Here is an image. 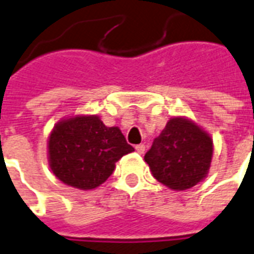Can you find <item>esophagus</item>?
Returning a JSON list of instances; mask_svg holds the SVG:
<instances>
[{"mask_svg": "<svg viewBox=\"0 0 254 254\" xmlns=\"http://www.w3.org/2000/svg\"><path fill=\"white\" fill-rule=\"evenodd\" d=\"M135 150H137V152H139V154H143V152H145V150H146V146L145 145H137L135 146Z\"/></svg>", "mask_w": 254, "mask_h": 254, "instance_id": "1", "label": "esophagus"}]
</instances>
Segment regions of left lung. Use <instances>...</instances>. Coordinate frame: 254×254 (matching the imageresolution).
Segmentation results:
<instances>
[{
	"mask_svg": "<svg viewBox=\"0 0 254 254\" xmlns=\"http://www.w3.org/2000/svg\"><path fill=\"white\" fill-rule=\"evenodd\" d=\"M213 158V141L190 120L174 117L146 152L145 162L163 185L185 190L207 175Z\"/></svg>",
	"mask_w": 254,
	"mask_h": 254,
	"instance_id": "left-lung-1",
	"label": "left lung"
}]
</instances>
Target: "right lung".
<instances>
[{
	"label": "right lung",
	"mask_w": 254,
	"mask_h": 254,
	"mask_svg": "<svg viewBox=\"0 0 254 254\" xmlns=\"http://www.w3.org/2000/svg\"><path fill=\"white\" fill-rule=\"evenodd\" d=\"M134 151L119 127L98 116H75L55 127L48 142L49 166L64 184L94 189L112 175L115 163Z\"/></svg>",
	"instance_id": "right-lung-1"
}]
</instances>
